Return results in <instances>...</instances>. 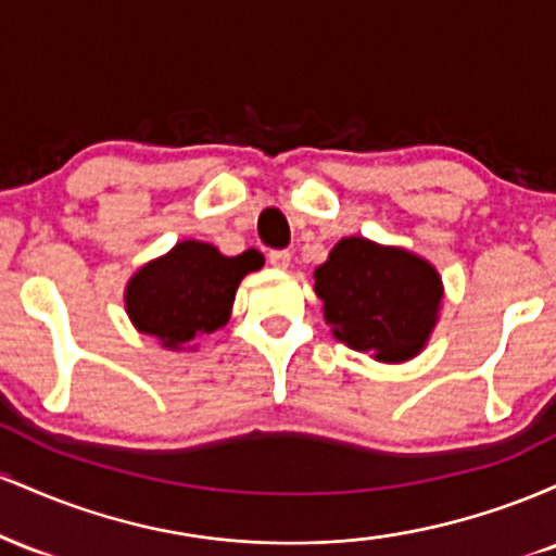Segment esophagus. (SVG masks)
I'll return each instance as SVG.
<instances>
[{"mask_svg":"<svg viewBox=\"0 0 556 556\" xmlns=\"http://www.w3.org/2000/svg\"><path fill=\"white\" fill-rule=\"evenodd\" d=\"M269 264L274 266V269H290V253L287 251H271L269 253Z\"/></svg>","mask_w":556,"mask_h":556,"instance_id":"esophagus-1","label":"esophagus"}]
</instances>
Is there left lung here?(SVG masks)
Wrapping results in <instances>:
<instances>
[{
  "label": "left lung",
  "mask_w": 556,
  "mask_h": 556,
  "mask_svg": "<svg viewBox=\"0 0 556 556\" xmlns=\"http://www.w3.org/2000/svg\"><path fill=\"white\" fill-rule=\"evenodd\" d=\"M314 292L331 334L379 363L416 358L431 340L444 300L431 261L358 235L331 248L314 271Z\"/></svg>",
  "instance_id": "left-lung-1"
}]
</instances>
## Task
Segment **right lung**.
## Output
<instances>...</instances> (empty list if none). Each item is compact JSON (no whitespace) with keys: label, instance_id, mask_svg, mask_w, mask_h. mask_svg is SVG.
Instances as JSON below:
<instances>
[{"label":"right lung","instance_id":"add662e5","mask_svg":"<svg viewBox=\"0 0 556 556\" xmlns=\"http://www.w3.org/2000/svg\"><path fill=\"white\" fill-rule=\"evenodd\" d=\"M264 266L258 251L225 256L212 242L182 240L132 274L125 287V311L140 334L164 350H195L190 342L225 327L232 316L242 277Z\"/></svg>","mask_w":556,"mask_h":556}]
</instances>
